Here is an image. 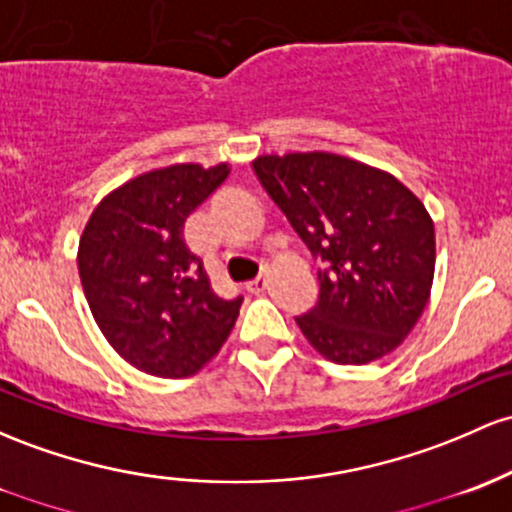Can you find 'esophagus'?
I'll return each instance as SVG.
<instances>
[{"label":"esophagus","mask_w":512,"mask_h":512,"mask_svg":"<svg viewBox=\"0 0 512 512\" xmlns=\"http://www.w3.org/2000/svg\"><path fill=\"white\" fill-rule=\"evenodd\" d=\"M267 284H269V279H267V277H257L255 282L247 284V291H250V294H265Z\"/></svg>","instance_id":"1"}]
</instances>
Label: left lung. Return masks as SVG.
Listing matches in <instances>:
<instances>
[{"label": "left lung", "mask_w": 512, "mask_h": 512, "mask_svg": "<svg viewBox=\"0 0 512 512\" xmlns=\"http://www.w3.org/2000/svg\"><path fill=\"white\" fill-rule=\"evenodd\" d=\"M262 187L313 255L316 308L296 318L313 350L335 364H369L418 323L435 277V223L389 172L323 153L260 155Z\"/></svg>", "instance_id": "left-lung-1"}]
</instances>
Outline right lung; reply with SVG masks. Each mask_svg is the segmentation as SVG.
Returning <instances> with one entry per match:
<instances>
[{"label":"right lung","mask_w":512,"mask_h":512,"mask_svg":"<svg viewBox=\"0 0 512 512\" xmlns=\"http://www.w3.org/2000/svg\"><path fill=\"white\" fill-rule=\"evenodd\" d=\"M228 174V162L143 172L106 194L82 230L77 267L89 311L109 345L140 372L196 374L238 320L243 299H221L184 243L187 216Z\"/></svg>","instance_id":"right-lung-1"}]
</instances>
